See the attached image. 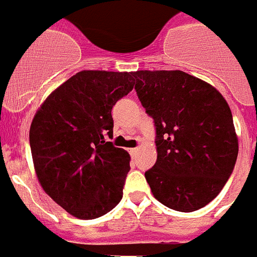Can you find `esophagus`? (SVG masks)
<instances>
[{"mask_svg":"<svg viewBox=\"0 0 257 257\" xmlns=\"http://www.w3.org/2000/svg\"><path fill=\"white\" fill-rule=\"evenodd\" d=\"M139 151V147H134V149H130V154L131 155H134V154H137Z\"/></svg>","mask_w":257,"mask_h":257,"instance_id":"34e87169","label":"esophagus"}]
</instances>
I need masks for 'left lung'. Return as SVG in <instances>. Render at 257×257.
<instances>
[{
    "label": "left lung",
    "mask_w": 257,
    "mask_h": 257,
    "mask_svg": "<svg viewBox=\"0 0 257 257\" xmlns=\"http://www.w3.org/2000/svg\"><path fill=\"white\" fill-rule=\"evenodd\" d=\"M135 90L157 131V163L145 172L155 198L192 212L216 198L235 167L239 145L227 100L180 70H141Z\"/></svg>",
    "instance_id": "left-lung-1"
}]
</instances>
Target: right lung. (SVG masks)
I'll return each mask as SVG.
<instances>
[{"label": "right lung", "instance_id": "right-lung-1", "mask_svg": "<svg viewBox=\"0 0 257 257\" xmlns=\"http://www.w3.org/2000/svg\"><path fill=\"white\" fill-rule=\"evenodd\" d=\"M134 73L83 70L47 96L33 118L30 149L49 196L78 219H95L120 202L130 155L112 137L111 110L134 89Z\"/></svg>", "mask_w": 257, "mask_h": 257}]
</instances>
